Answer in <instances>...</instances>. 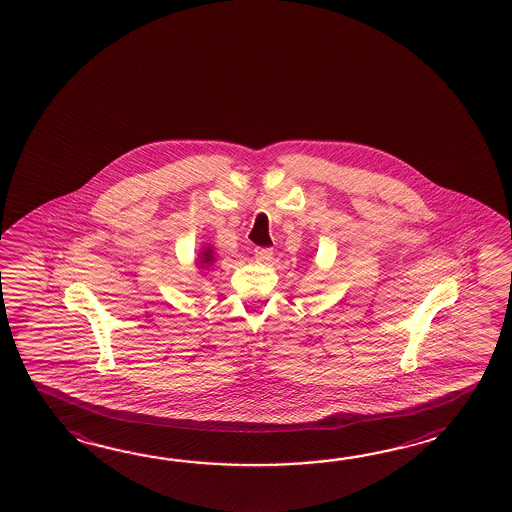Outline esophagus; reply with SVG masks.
<instances>
[{
  "mask_svg": "<svg viewBox=\"0 0 512 512\" xmlns=\"http://www.w3.org/2000/svg\"><path fill=\"white\" fill-rule=\"evenodd\" d=\"M254 258L261 261V263H267V261L272 260V249H267V247H256V249H254Z\"/></svg>",
  "mask_w": 512,
  "mask_h": 512,
  "instance_id": "1",
  "label": "esophagus"
}]
</instances>
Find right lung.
<instances>
[{
	"label": "right lung",
	"mask_w": 512,
	"mask_h": 512,
	"mask_svg": "<svg viewBox=\"0 0 512 512\" xmlns=\"http://www.w3.org/2000/svg\"><path fill=\"white\" fill-rule=\"evenodd\" d=\"M216 261V254H214V249L212 247H203V251L199 254V261H197V265H199V269H208L212 263Z\"/></svg>",
	"instance_id": "right-lung-1"
}]
</instances>
